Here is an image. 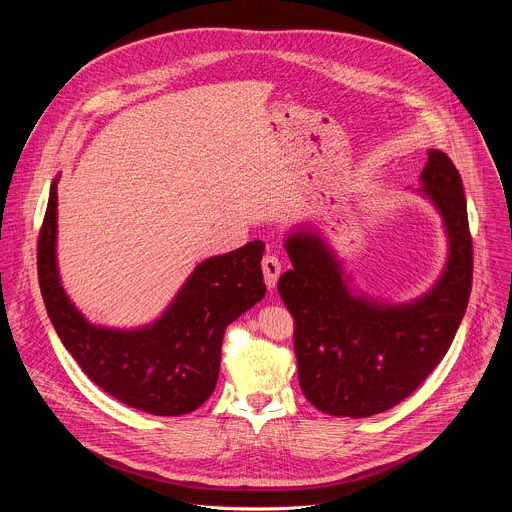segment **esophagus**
Listing matches in <instances>:
<instances>
[{"label": "esophagus", "mask_w": 512, "mask_h": 512, "mask_svg": "<svg viewBox=\"0 0 512 512\" xmlns=\"http://www.w3.org/2000/svg\"><path fill=\"white\" fill-rule=\"evenodd\" d=\"M261 267H263V275H265V285L269 289H273L277 285V279H279V273H281V261L279 257L275 255H265L263 261H261Z\"/></svg>", "instance_id": "34e87169"}]
</instances>
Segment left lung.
Wrapping results in <instances>:
<instances>
[{
    "instance_id": "left-lung-1",
    "label": "left lung",
    "mask_w": 512,
    "mask_h": 512,
    "mask_svg": "<svg viewBox=\"0 0 512 512\" xmlns=\"http://www.w3.org/2000/svg\"><path fill=\"white\" fill-rule=\"evenodd\" d=\"M415 192L440 212L448 261L417 300L391 304L352 287L324 235L306 223L285 237L294 269L277 289L294 316L298 377L306 399L336 417H371L409 397L446 356L472 291V239L462 178L429 150Z\"/></svg>"
}]
</instances>
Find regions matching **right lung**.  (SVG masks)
<instances>
[{
	"instance_id": "obj_1",
	"label": "right lung",
	"mask_w": 512,
	"mask_h": 512,
	"mask_svg": "<svg viewBox=\"0 0 512 512\" xmlns=\"http://www.w3.org/2000/svg\"><path fill=\"white\" fill-rule=\"evenodd\" d=\"M58 176L50 184L38 239V279L48 318L85 375L117 401L152 415H184L214 391L225 328L265 298L263 241L194 267L152 324L109 328L70 302L56 261Z\"/></svg>"
}]
</instances>
